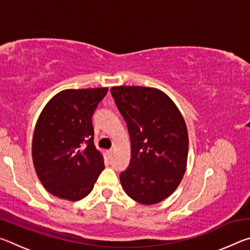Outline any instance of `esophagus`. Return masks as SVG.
Here are the masks:
<instances>
[{
  "instance_id": "esophagus-1",
  "label": "esophagus",
  "mask_w": 250,
  "mask_h": 250,
  "mask_svg": "<svg viewBox=\"0 0 250 250\" xmlns=\"http://www.w3.org/2000/svg\"><path fill=\"white\" fill-rule=\"evenodd\" d=\"M112 154H113V150H108L107 151V155L109 156V158H111Z\"/></svg>"
}]
</instances>
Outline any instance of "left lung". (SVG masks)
<instances>
[{
  "label": "left lung",
  "instance_id": "8db88e82",
  "mask_svg": "<svg viewBox=\"0 0 250 250\" xmlns=\"http://www.w3.org/2000/svg\"><path fill=\"white\" fill-rule=\"evenodd\" d=\"M110 91L131 139L130 166L120 174L122 188L140 204H158L175 191L186 170L184 118L170 97L156 88L116 86Z\"/></svg>",
  "mask_w": 250,
  "mask_h": 250
}]
</instances>
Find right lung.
I'll list each match as a JSON object with an SVG mask.
<instances>
[{"instance_id": "1", "label": "right lung", "mask_w": 250, "mask_h": 250, "mask_svg": "<svg viewBox=\"0 0 250 250\" xmlns=\"http://www.w3.org/2000/svg\"><path fill=\"white\" fill-rule=\"evenodd\" d=\"M108 88L66 89L50 99L37 119L32 142L36 174L59 198L79 201L104 168L94 143L92 115Z\"/></svg>"}]
</instances>
